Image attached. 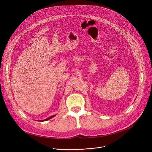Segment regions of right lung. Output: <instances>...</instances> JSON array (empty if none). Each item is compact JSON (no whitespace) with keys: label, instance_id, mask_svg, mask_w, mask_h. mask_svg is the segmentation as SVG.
<instances>
[{"label":"right lung","instance_id":"add662e5","mask_svg":"<svg viewBox=\"0 0 152 152\" xmlns=\"http://www.w3.org/2000/svg\"><path fill=\"white\" fill-rule=\"evenodd\" d=\"M56 115H52V116H50V117H49V118H46V119H45V120H42V121H47V120H49V119H50V118H52V117H55Z\"/></svg>","mask_w":152,"mask_h":152}]
</instances>
